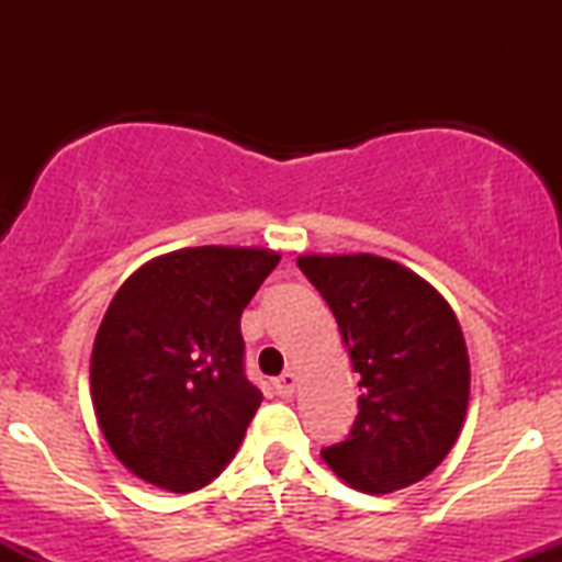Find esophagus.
<instances>
[{
	"label": "esophagus",
	"instance_id": "obj_1",
	"mask_svg": "<svg viewBox=\"0 0 562 562\" xmlns=\"http://www.w3.org/2000/svg\"><path fill=\"white\" fill-rule=\"evenodd\" d=\"M295 389H299V375H295V372H282L280 378L274 380V391L280 393V396H293L295 393Z\"/></svg>",
	"mask_w": 562,
	"mask_h": 562
}]
</instances>
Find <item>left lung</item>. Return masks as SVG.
Returning a JSON list of instances; mask_svg holds the SVG:
<instances>
[{
    "mask_svg": "<svg viewBox=\"0 0 562 562\" xmlns=\"http://www.w3.org/2000/svg\"><path fill=\"white\" fill-rule=\"evenodd\" d=\"M299 267L333 308L362 389L351 436L322 460L364 494L423 481L468 415L470 357L454 308L428 280L383 256L306 254Z\"/></svg>",
    "mask_w": 562,
    "mask_h": 562,
    "instance_id": "left-lung-1",
    "label": "left lung"
}]
</instances>
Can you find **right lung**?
I'll return each mask as SVG.
<instances>
[{
    "label": "right lung",
    "mask_w": 562,
    "mask_h": 562,
    "mask_svg": "<svg viewBox=\"0 0 562 562\" xmlns=\"http://www.w3.org/2000/svg\"><path fill=\"white\" fill-rule=\"evenodd\" d=\"M280 263L200 245L145 261L113 295L89 362L97 425L126 470L198 492L235 457L261 391L243 372L240 314Z\"/></svg>",
    "instance_id": "right-lung-1"
}]
</instances>
